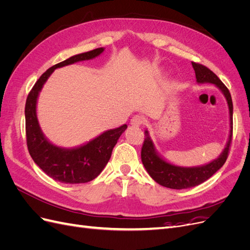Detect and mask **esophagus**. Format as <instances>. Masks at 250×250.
Listing matches in <instances>:
<instances>
[{
  "mask_svg": "<svg viewBox=\"0 0 250 250\" xmlns=\"http://www.w3.org/2000/svg\"><path fill=\"white\" fill-rule=\"evenodd\" d=\"M130 124L132 126H135V127H139V126L143 125L144 124V117L141 116V115L133 116L131 121H130Z\"/></svg>",
  "mask_w": 250,
  "mask_h": 250,
  "instance_id": "1",
  "label": "esophagus"
}]
</instances>
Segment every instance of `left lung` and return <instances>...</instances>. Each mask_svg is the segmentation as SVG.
Here are the masks:
<instances>
[{
	"mask_svg": "<svg viewBox=\"0 0 250 250\" xmlns=\"http://www.w3.org/2000/svg\"><path fill=\"white\" fill-rule=\"evenodd\" d=\"M192 65L195 71L196 81L198 83L215 84L224 95L229 109L230 130L229 141L226 143V146L223 149L222 153L216 160L211 161L208 164L198 166V167H180V166H175L166 162L156 152L155 146L150 138L148 130H145V140H144L141 152L144 167L147 170L149 175L158 185L166 188H175V190H183V188L196 187L213 176L226 162L232 137V101L229 88L223 84V82L218 78L217 75L208 69L207 66L196 62H192Z\"/></svg>",
	"mask_w": 250,
	"mask_h": 250,
	"instance_id": "left-lung-1",
	"label": "left lung"
}]
</instances>
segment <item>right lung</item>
<instances>
[{
  "instance_id": "1",
  "label": "right lung",
  "mask_w": 250,
  "mask_h": 250,
  "mask_svg": "<svg viewBox=\"0 0 250 250\" xmlns=\"http://www.w3.org/2000/svg\"><path fill=\"white\" fill-rule=\"evenodd\" d=\"M104 48H98L72 56L51 66L36 81L27 97L25 106L26 137L29 153L34 163L47 174L63 184H83L95 179L102 172L111 156L112 149L127 125L103 132L99 137L76 148L53 145L44 137L36 116V103L44 82L57 67L73 64L99 56Z\"/></svg>"
}]
</instances>
